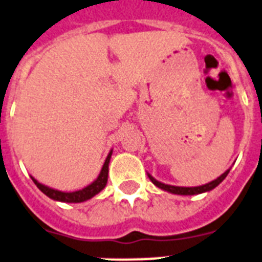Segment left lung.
Returning <instances> with one entry per match:
<instances>
[{"mask_svg": "<svg viewBox=\"0 0 262 262\" xmlns=\"http://www.w3.org/2000/svg\"><path fill=\"white\" fill-rule=\"evenodd\" d=\"M229 170L230 169H228V170H225V172L220 176V177H217L216 180H213V181L208 182V184H205V185H200V186L168 185V184H164V182H161V181H157V180H156L151 174H149V173H148V177H149V180H150V181L153 182L156 186H157V188L162 189V190H165V192L172 193V194H180V195H194V194H201V193L209 192V190L214 189L216 186H219L220 184H221V182L225 180V177L228 176Z\"/></svg>", "mask_w": 262, "mask_h": 262, "instance_id": "8db88e82", "label": "left lung"}]
</instances>
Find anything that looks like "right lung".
Here are the masks:
<instances>
[{
	"instance_id": "obj_1",
	"label": "right lung",
	"mask_w": 262,
	"mask_h": 262,
	"mask_svg": "<svg viewBox=\"0 0 262 262\" xmlns=\"http://www.w3.org/2000/svg\"><path fill=\"white\" fill-rule=\"evenodd\" d=\"M113 150L109 151L106 160H105L104 165H102V169H101L100 174L96 180H94L92 184H89L85 188L80 189V190H74V192H62V190H58V189H53L50 186H46L41 182L37 181L33 176H30L33 180V182L36 184L37 188L46 194L49 199L54 200V201H60V202H69V204H77V202H83L90 200L92 197H94L96 194L102 190V189L106 186L107 182V173H109V162H111V157Z\"/></svg>"
}]
</instances>
